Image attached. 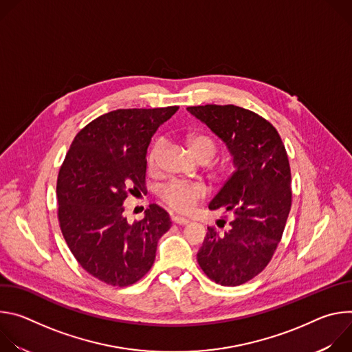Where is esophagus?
Masks as SVG:
<instances>
[{
	"label": "esophagus",
	"instance_id": "34e87169",
	"mask_svg": "<svg viewBox=\"0 0 352 352\" xmlns=\"http://www.w3.org/2000/svg\"><path fill=\"white\" fill-rule=\"evenodd\" d=\"M171 220H173L175 224H181V226H185V224L189 223V220H186V219H184V217H179V216H173Z\"/></svg>",
	"mask_w": 352,
	"mask_h": 352
}]
</instances>
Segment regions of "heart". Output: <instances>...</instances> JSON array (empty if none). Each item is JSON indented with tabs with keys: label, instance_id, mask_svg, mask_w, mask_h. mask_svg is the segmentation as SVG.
<instances>
[{
	"label": "heart",
	"instance_id": "1",
	"mask_svg": "<svg viewBox=\"0 0 352 352\" xmlns=\"http://www.w3.org/2000/svg\"><path fill=\"white\" fill-rule=\"evenodd\" d=\"M192 153L199 160L210 162L217 153V143L208 135H195L189 140ZM164 148V140L159 139L155 142L147 156V166L150 170H156L160 163V157ZM208 189L204 184L199 182H184L171 181L160 192L162 199L173 210L179 213H189L200 199H204Z\"/></svg>",
	"mask_w": 352,
	"mask_h": 352
}]
</instances>
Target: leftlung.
Instances as JSON below:
<instances>
[{"mask_svg":"<svg viewBox=\"0 0 352 352\" xmlns=\"http://www.w3.org/2000/svg\"><path fill=\"white\" fill-rule=\"evenodd\" d=\"M227 146L235 171L209 204L230 212L223 234L208 227L197 263L217 284L235 287L258 276L273 258L291 208V171L276 128L238 106L186 109Z\"/></svg>","mask_w":352,"mask_h":352,"instance_id":"left-lung-1","label":"left lung"}]
</instances>
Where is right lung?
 Listing matches in <instances>:
<instances>
[{
  "label": "right lung",
  "mask_w": 352,
  "mask_h": 352,
  "mask_svg": "<svg viewBox=\"0 0 352 352\" xmlns=\"http://www.w3.org/2000/svg\"><path fill=\"white\" fill-rule=\"evenodd\" d=\"M179 107L128 109L100 116L74 139L57 181L58 220L79 265L110 285L126 287L155 263L168 213L150 205L140 221L124 216L128 192L142 190L146 153L159 126Z\"/></svg>",
  "instance_id": "add662e5"
}]
</instances>
